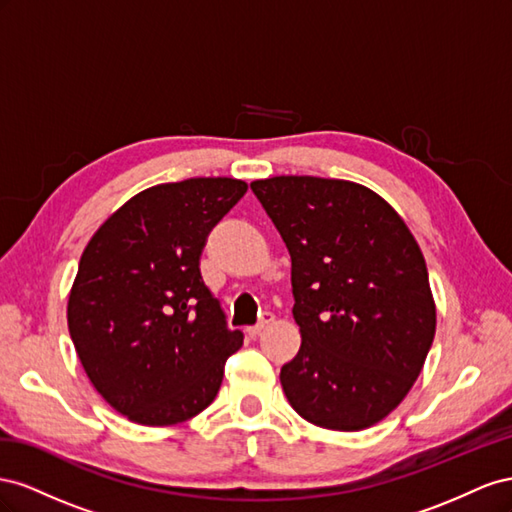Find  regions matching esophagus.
<instances>
[{"mask_svg": "<svg viewBox=\"0 0 512 512\" xmlns=\"http://www.w3.org/2000/svg\"><path fill=\"white\" fill-rule=\"evenodd\" d=\"M272 321H274V315L272 313H264V315H261V319L257 321V324L255 326H251V328H248L246 332H248V337H257V334L261 332V330H264L266 326H270L272 324Z\"/></svg>", "mask_w": 512, "mask_h": 512, "instance_id": "esophagus-1", "label": "esophagus"}]
</instances>
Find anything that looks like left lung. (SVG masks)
<instances>
[{
	"instance_id": "1",
	"label": "left lung",
	"mask_w": 512,
	"mask_h": 512,
	"mask_svg": "<svg viewBox=\"0 0 512 512\" xmlns=\"http://www.w3.org/2000/svg\"><path fill=\"white\" fill-rule=\"evenodd\" d=\"M251 188L291 255L302 345L281 369L289 405L321 429L377 425L412 390L435 337L416 238L356 182L276 175Z\"/></svg>"
}]
</instances>
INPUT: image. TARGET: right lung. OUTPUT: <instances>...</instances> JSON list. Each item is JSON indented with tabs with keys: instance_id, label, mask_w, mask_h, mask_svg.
I'll list each match as a JSON object with an SVG mask.
<instances>
[{
	"instance_id": "right-lung-1",
	"label": "right lung",
	"mask_w": 512,
	"mask_h": 512,
	"mask_svg": "<svg viewBox=\"0 0 512 512\" xmlns=\"http://www.w3.org/2000/svg\"><path fill=\"white\" fill-rule=\"evenodd\" d=\"M246 188L233 178L156 184L85 246L68 296L70 339L100 397L137 425L169 427L206 410L242 347L199 257Z\"/></svg>"
}]
</instances>
